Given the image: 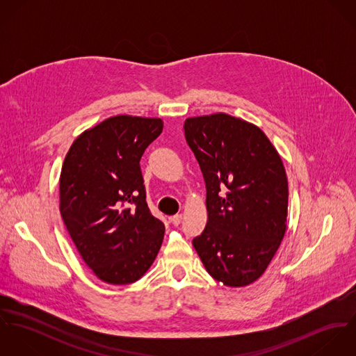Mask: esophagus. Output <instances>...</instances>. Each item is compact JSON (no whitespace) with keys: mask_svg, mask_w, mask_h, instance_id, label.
I'll return each mask as SVG.
<instances>
[{"mask_svg":"<svg viewBox=\"0 0 356 356\" xmlns=\"http://www.w3.org/2000/svg\"><path fill=\"white\" fill-rule=\"evenodd\" d=\"M171 222L174 226H178L181 222H182V215L181 213H177L174 216H171Z\"/></svg>","mask_w":356,"mask_h":356,"instance_id":"1","label":"esophagus"}]
</instances>
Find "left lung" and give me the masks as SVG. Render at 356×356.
<instances>
[{
  "mask_svg": "<svg viewBox=\"0 0 356 356\" xmlns=\"http://www.w3.org/2000/svg\"><path fill=\"white\" fill-rule=\"evenodd\" d=\"M184 130L207 191L208 220L193 247L213 280L250 285L264 273L286 230L282 160L259 127L227 113L189 118Z\"/></svg>",
  "mask_w": 356,
  "mask_h": 356,
  "instance_id": "1",
  "label": "left lung"
}]
</instances>
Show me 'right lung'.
<instances>
[{
	"instance_id": "add662e5",
	"label": "right lung",
	"mask_w": 356,
	"mask_h": 356,
	"mask_svg": "<svg viewBox=\"0 0 356 356\" xmlns=\"http://www.w3.org/2000/svg\"><path fill=\"white\" fill-rule=\"evenodd\" d=\"M163 120L119 115L82 133L60 175V212L85 263L108 284L127 285L152 266L164 223L147 204L140 160Z\"/></svg>"
}]
</instances>
